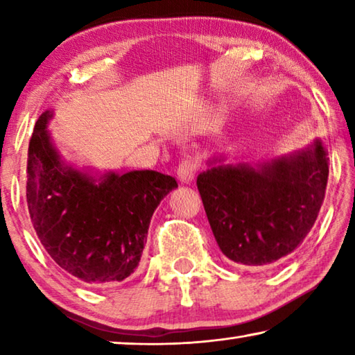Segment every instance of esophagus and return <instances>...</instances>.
<instances>
[{
    "label": "esophagus",
    "instance_id": "obj_1",
    "mask_svg": "<svg viewBox=\"0 0 355 355\" xmlns=\"http://www.w3.org/2000/svg\"><path fill=\"white\" fill-rule=\"evenodd\" d=\"M196 171H197V163L194 159H183L182 163L178 164V169H177V177L182 183H191L192 180L196 177Z\"/></svg>",
    "mask_w": 355,
    "mask_h": 355
}]
</instances>
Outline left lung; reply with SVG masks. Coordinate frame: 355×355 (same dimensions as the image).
Returning a JSON list of instances; mask_svg holds the SVG:
<instances>
[{
    "mask_svg": "<svg viewBox=\"0 0 355 355\" xmlns=\"http://www.w3.org/2000/svg\"><path fill=\"white\" fill-rule=\"evenodd\" d=\"M321 139L257 164L211 156L197 189L213 235L228 260L266 266L296 250L320 213L329 177Z\"/></svg>",
    "mask_w": 355,
    "mask_h": 355,
    "instance_id": "left-lung-1",
    "label": "left lung"
}]
</instances>
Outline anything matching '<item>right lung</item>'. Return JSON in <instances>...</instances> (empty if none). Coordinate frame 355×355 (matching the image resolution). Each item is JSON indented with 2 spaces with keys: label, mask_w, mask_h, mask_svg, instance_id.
<instances>
[{
  "label": "right lung",
  "mask_w": 355,
  "mask_h": 355,
  "mask_svg": "<svg viewBox=\"0 0 355 355\" xmlns=\"http://www.w3.org/2000/svg\"><path fill=\"white\" fill-rule=\"evenodd\" d=\"M45 111L28 148L26 203L40 244L59 268L87 285L122 282L139 266L150 219L178 188L155 171L94 172L62 158Z\"/></svg>",
  "instance_id": "1"
}]
</instances>
